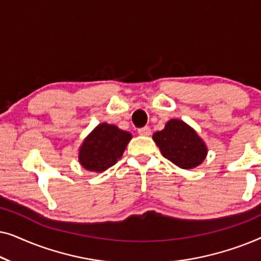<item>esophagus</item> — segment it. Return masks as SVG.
Returning <instances> with one entry per match:
<instances>
[{"mask_svg":"<svg viewBox=\"0 0 261 261\" xmlns=\"http://www.w3.org/2000/svg\"><path fill=\"white\" fill-rule=\"evenodd\" d=\"M138 133L140 134V135H142V137H148L149 134H151V128L149 127H142V128H140V129L138 130Z\"/></svg>","mask_w":261,"mask_h":261,"instance_id":"esophagus-1","label":"esophagus"}]
</instances>
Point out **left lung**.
<instances>
[{
	"mask_svg": "<svg viewBox=\"0 0 261 261\" xmlns=\"http://www.w3.org/2000/svg\"><path fill=\"white\" fill-rule=\"evenodd\" d=\"M162 154L180 169H194L205 159L208 148L194 128L181 120L172 119L163 130L153 134Z\"/></svg>",
	"mask_w": 261,
	"mask_h": 261,
	"instance_id": "8db88e82",
	"label": "left lung"
}]
</instances>
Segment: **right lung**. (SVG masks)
<instances>
[{"label": "right lung", "mask_w": 261, "mask_h": 261, "mask_svg": "<svg viewBox=\"0 0 261 261\" xmlns=\"http://www.w3.org/2000/svg\"><path fill=\"white\" fill-rule=\"evenodd\" d=\"M132 134L120 129L115 124L99 123L80 147L78 160L85 170L102 172L115 165L122 156Z\"/></svg>", "instance_id": "add662e5"}]
</instances>
